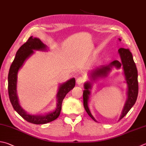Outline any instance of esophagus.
I'll list each match as a JSON object with an SVG mask.
<instances>
[{"instance_id": "esophagus-1", "label": "esophagus", "mask_w": 146, "mask_h": 146, "mask_svg": "<svg viewBox=\"0 0 146 146\" xmlns=\"http://www.w3.org/2000/svg\"><path fill=\"white\" fill-rule=\"evenodd\" d=\"M84 81H85V79L82 76L78 77V79H77V80H76V82L78 84H81L83 83Z\"/></svg>"}]
</instances>
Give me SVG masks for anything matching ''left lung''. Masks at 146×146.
Returning <instances> with one entry per match:
<instances>
[{"instance_id":"obj_1","label":"left lung","mask_w":146,"mask_h":146,"mask_svg":"<svg viewBox=\"0 0 146 146\" xmlns=\"http://www.w3.org/2000/svg\"><path fill=\"white\" fill-rule=\"evenodd\" d=\"M118 51L120 54L121 62H120L117 60H114L109 65L102 66L100 67L96 68L92 72V79L95 81V79L99 78L106 77L113 67L119 68L123 66L126 83L128 84V98L119 118V119H121L123 117L126 116V114L133 107L137 100L139 92L138 72H137L136 65L133 61L132 54L130 50L128 49L121 48L119 49ZM84 86L85 89L83 92V104L84 109L88 114L96 121L95 119L91 114L88 106V101L89 95L90 94V90L92 88V82H87L84 84Z\"/></svg>"}]
</instances>
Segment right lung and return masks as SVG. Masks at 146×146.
<instances>
[{"label": "right lung", "mask_w": 146, "mask_h": 146, "mask_svg": "<svg viewBox=\"0 0 146 146\" xmlns=\"http://www.w3.org/2000/svg\"><path fill=\"white\" fill-rule=\"evenodd\" d=\"M46 46L37 38L30 37L25 43H24L16 52V56L11 65L8 74V93L14 109L25 119L27 121L35 125H42L55 120L59 116L62 109V104L66 95L72 90L76 85L74 78L70 79L60 85L57 93V106L54 111L43 116H36L27 114L19 104L18 98L16 94V82L17 74L20 68L23 64L25 60L34 53L33 50H44Z\"/></svg>", "instance_id": "1"}]
</instances>
